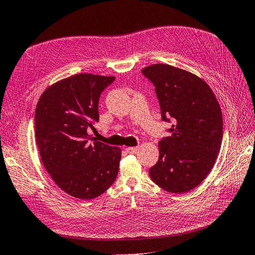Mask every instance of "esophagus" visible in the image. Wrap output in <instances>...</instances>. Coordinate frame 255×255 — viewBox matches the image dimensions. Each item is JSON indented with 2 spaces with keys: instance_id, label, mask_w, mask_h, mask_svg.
Listing matches in <instances>:
<instances>
[{
  "instance_id": "esophagus-1",
  "label": "esophagus",
  "mask_w": 255,
  "mask_h": 255,
  "mask_svg": "<svg viewBox=\"0 0 255 255\" xmlns=\"http://www.w3.org/2000/svg\"><path fill=\"white\" fill-rule=\"evenodd\" d=\"M126 150H127V152H128V153H132V154H134V153H136V152H137L138 148H137V146H128V148H127Z\"/></svg>"
}]
</instances>
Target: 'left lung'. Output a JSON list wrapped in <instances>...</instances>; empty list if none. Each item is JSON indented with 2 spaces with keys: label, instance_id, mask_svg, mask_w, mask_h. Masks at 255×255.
Segmentation results:
<instances>
[{
  "label": "left lung",
  "instance_id": "8db88e82",
  "mask_svg": "<svg viewBox=\"0 0 255 255\" xmlns=\"http://www.w3.org/2000/svg\"><path fill=\"white\" fill-rule=\"evenodd\" d=\"M141 72L154 86L161 119L173 122L158 142L159 158L150 177L160 188L183 194L197 187L215 164L222 140V113L206 82L181 68L154 64Z\"/></svg>",
  "mask_w": 255,
  "mask_h": 255
}]
</instances>
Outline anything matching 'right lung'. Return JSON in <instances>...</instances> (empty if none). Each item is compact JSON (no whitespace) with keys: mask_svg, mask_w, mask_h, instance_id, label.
Returning <instances> with one entry per match:
<instances>
[{"mask_svg":"<svg viewBox=\"0 0 255 255\" xmlns=\"http://www.w3.org/2000/svg\"><path fill=\"white\" fill-rule=\"evenodd\" d=\"M115 76L80 73L52 84L35 111V136L45 170L68 195L82 200L101 196L119 171L121 149L89 142L99 121L101 92Z\"/></svg>","mask_w":255,"mask_h":255,"instance_id":"add662e5","label":"right lung"}]
</instances>
